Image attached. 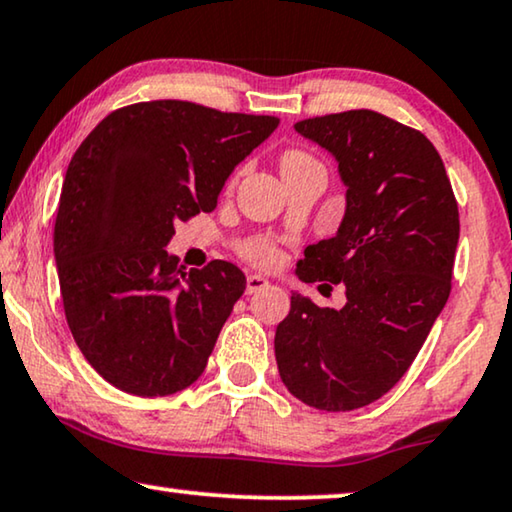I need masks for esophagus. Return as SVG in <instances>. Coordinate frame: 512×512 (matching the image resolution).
Segmentation results:
<instances>
[{"mask_svg":"<svg viewBox=\"0 0 512 512\" xmlns=\"http://www.w3.org/2000/svg\"><path fill=\"white\" fill-rule=\"evenodd\" d=\"M264 287H269V280L262 278V276H257V273H253V276L246 278V292L248 294H255L259 290H264Z\"/></svg>","mask_w":512,"mask_h":512,"instance_id":"34e87169","label":"esophagus"}]
</instances>
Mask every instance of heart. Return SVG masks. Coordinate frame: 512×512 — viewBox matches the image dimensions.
<instances>
[{
  "label": "heart",
  "instance_id": "b5f03b06",
  "mask_svg": "<svg viewBox=\"0 0 512 512\" xmlns=\"http://www.w3.org/2000/svg\"><path fill=\"white\" fill-rule=\"evenodd\" d=\"M311 164H318L311 155H306L304 150H285L283 157H280V171H294V169H304L311 167ZM241 253L246 259H250L253 264L259 266H273L278 259V250L271 241L266 239H250L241 246Z\"/></svg>",
  "mask_w": 512,
  "mask_h": 512
}]
</instances>
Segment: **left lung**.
<instances>
[{"mask_svg":"<svg viewBox=\"0 0 512 512\" xmlns=\"http://www.w3.org/2000/svg\"><path fill=\"white\" fill-rule=\"evenodd\" d=\"M334 157L345 185L336 236L304 250V283L345 285L343 308L294 292L276 329L278 373L306 406L345 413L399 383L450 297L459 211L427 136L359 109L294 125Z\"/></svg>","mask_w":512,"mask_h":512,"instance_id":"1","label":"left lung"}]
</instances>
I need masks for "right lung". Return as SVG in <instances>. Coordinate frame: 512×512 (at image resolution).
Instances as JSON below:
<instances>
[{"instance_id":"right-lung-1","label":"right lung","mask_w":512,"mask_h":512,"mask_svg":"<svg viewBox=\"0 0 512 512\" xmlns=\"http://www.w3.org/2000/svg\"><path fill=\"white\" fill-rule=\"evenodd\" d=\"M273 115L160 99L113 111L71 157L55 218L64 315L92 369L136 397L190 387L246 290L232 262L187 271L178 220L211 213Z\"/></svg>"}]
</instances>
